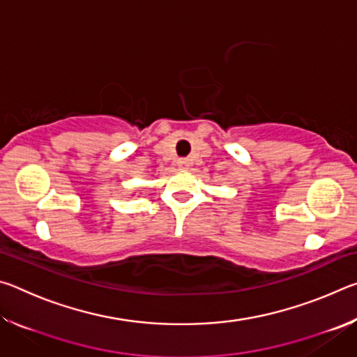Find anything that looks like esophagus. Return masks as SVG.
<instances>
[{"mask_svg": "<svg viewBox=\"0 0 357 357\" xmlns=\"http://www.w3.org/2000/svg\"><path fill=\"white\" fill-rule=\"evenodd\" d=\"M178 168H179V170H183V172L189 170V168H190V160L189 159H179L178 160Z\"/></svg>", "mask_w": 357, "mask_h": 357, "instance_id": "esophagus-1", "label": "esophagus"}]
</instances>
